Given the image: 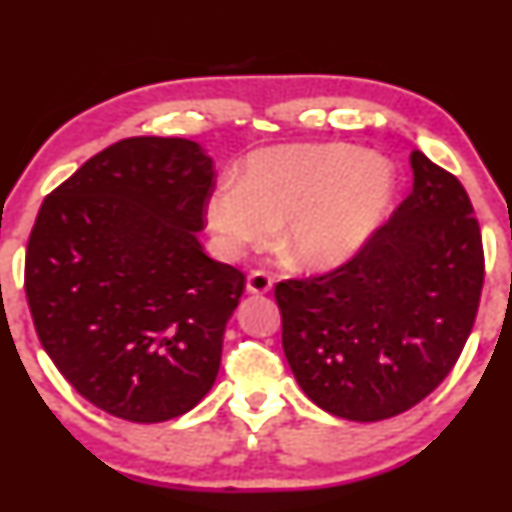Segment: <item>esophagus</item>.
I'll return each mask as SVG.
<instances>
[{
	"mask_svg": "<svg viewBox=\"0 0 512 512\" xmlns=\"http://www.w3.org/2000/svg\"><path fill=\"white\" fill-rule=\"evenodd\" d=\"M273 287V280L264 271H253L246 280L248 293H268Z\"/></svg>",
	"mask_w": 512,
	"mask_h": 512,
	"instance_id": "1",
	"label": "esophagus"
}]
</instances>
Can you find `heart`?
Returning a JSON list of instances; mask_svg holds the SVG:
<instances>
[{
	"mask_svg": "<svg viewBox=\"0 0 512 512\" xmlns=\"http://www.w3.org/2000/svg\"><path fill=\"white\" fill-rule=\"evenodd\" d=\"M395 169L384 155L350 144H287L250 153L237 183H219L205 223L221 253L239 259L275 244L305 268L348 262L391 207Z\"/></svg>",
	"mask_w": 512,
	"mask_h": 512,
	"instance_id": "heart-1",
	"label": "heart"
}]
</instances>
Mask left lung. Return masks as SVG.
Wrapping results in <instances>:
<instances>
[{"label":"left lung","instance_id":"8db88e82","mask_svg":"<svg viewBox=\"0 0 512 512\" xmlns=\"http://www.w3.org/2000/svg\"><path fill=\"white\" fill-rule=\"evenodd\" d=\"M411 169V194L350 262L275 287L296 381L345 420H386L424 400L461 357L479 309L483 246L470 196L422 151Z\"/></svg>","mask_w":512,"mask_h":512}]
</instances>
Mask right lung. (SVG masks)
<instances>
[{"label": "right lung", "mask_w": 512, "mask_h": 512, "mask_svg": "<svg viewBox=\"0 0 512 512\" xmlns=\"http://www.w3.org/2000/svg\"><path fill=\"white\" fill-rule=\"evenodd\" d=\"M214 160L185 137H128L42 203L24 289L38 339L85 400L164 422L203 400L246 277L196 232Z\"/></svg>", "instance_id": "right-lung-1"}]
</instances>
